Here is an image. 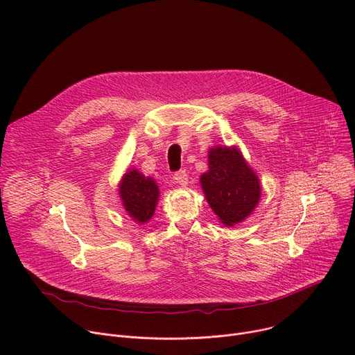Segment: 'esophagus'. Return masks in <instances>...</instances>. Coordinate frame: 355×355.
Wrapping results in <instances>:
<instances>
[{
	"label": "esophagus",
	"mask_w": 355,
	"mask_h": 355,
	"mask_svg": "<svg viewBox=\"0 0 355 355\" xmlns=\"http://www.w3.org/2000/svg\"><path fill=\"white\" fill-rule=\"evenodd\" d=\"M174 180H175V182H177V184H180V185L185 187V185L188 184V174H187V171H185V170L177 171V173L174 174Z\"/></svg>",
	"instance_id": "obj_1"
}]
</instances>
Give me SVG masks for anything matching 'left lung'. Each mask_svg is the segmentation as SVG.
Returning <instances> with one entry per match:
<instances>
[{
    "label": "left lung",
    "mask_w": 355,
    "mask_h": 355,
    "mask_svg": "<svg viewBox=\"0 0 355 355\" xmlns=\"http://www.w3.org/2000/svg\"><path fill=\"white\" fill-rule=\"evenodd\" d=\"M200 182L209 207L225 227L244 221L261 198L259 180L237 147L209 148L208 171Z\"/></svg>",
    "instance_id": "left-lung-1"
}]
</instances>
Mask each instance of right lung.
Returning <instances> with one entry per match:
<instances>
[{
    "label": "right lung",
    "instance_id": "add662e5",
    "mask_svg": "<svg viewBox=\"0 0 355 355\" xmlns=\"http://www.w3.org/2000/svg\"><path fill=\"white\" fill-rule=\"evenodd\" d=\"M127 214L137 223L144 224L153 216L158 202L159 190L151 177H144L137 170H128L118 185Z\"/></svg>",
    "mask_w": 355,
    "mask_h": 355
}]
</instances>
